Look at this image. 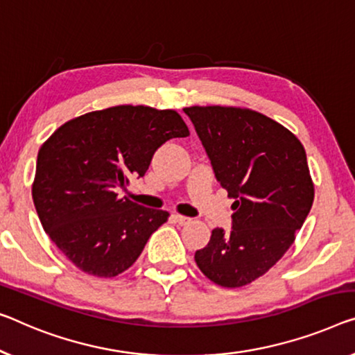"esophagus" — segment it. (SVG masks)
I'll return each mask as SVG.
<instances>
[{"instance_id":"34e87169","label":"esophagus","mask_w":355,"mask_h":355,"mask_svg":"<svg viewBox=\"0 0 355 355\" xmlns=\"http://www.w3.org/2000/svg\"><path fill=\"white\" fill-rule=\"evenodd\" d=\"M172 218L175 220V223H178V225H182V226H184V225H189L191 223V218H188V216H183V215H180V214H175V215H172Z\"/></svg>"}]
</instances>
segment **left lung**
Wrapping results in <instances>:
<instances>
[{
	"label": "left lung",
	"mask_w": 355,
	"mask_h": 355,
	"mask_svg": "<svg viewBox=\"0 0 355 355\" xmlns=\"http://www.w3.org/2000/svg\"><path fill=\"white\" fill-rule=\"evenodd\" d=\"M221 187L234 198L232 230L211 231L194 255L205 277L226 288L266 274L295 242L314 200L304 146L287 127L239 107L183 108Z\"/></svg>",
	"instance_id": "8db88e82"
}]
</instances>
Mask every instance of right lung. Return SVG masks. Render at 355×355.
I'll use <instances>...</instances> for the list:
<instances>
[{
    "mask_svg": "<svg viewBox=\"0 0 355 355\" xmlns=\"http://www.w3.org/2000/svg\"><path fill=\"white\" fill-rule=\"evenodd\" d=\"M189 129L175 110L119 105L62 124L41 145L31 196L42 228L83 272L116 277L144 252L171 214L119 188L144 177L153 155Z\"/></svg>",
    "mask_w": 355,
    "mask_h": 355,
    "instance_id": "obj_1",
    "label": "right lung"
}]
</instances>
